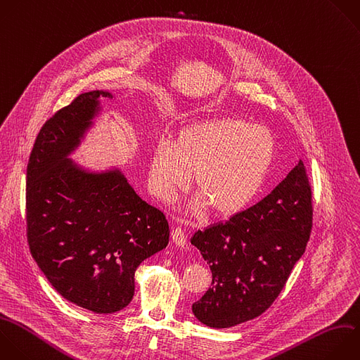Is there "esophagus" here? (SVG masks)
<instances>
[{
  "instance_id": "esophagus-1",
  "label": "esophagus",
  "mask_w": 360,
  "mask_h": 360,
  "mask_svg": "<svg viewBox=\"0 0 360 360\" xmlns=\"http://www.w3.org/2000/svg\"><path fill=\"white\" fill-rule=\"evenodd\" d=\"M172 238H173V242L180 246V248H184L186 242H187V238H186V233H184V229L181 226H176L173 231H172Z\"/></svg>"
}]
</instances>
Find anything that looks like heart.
I'll return each instance as SVG.
<instances>
[{"instance_id": "obj_1", "label": "heart", "mask_w": 360, "mask_h": 360, "mask_svg": "<svg viewBox=\"0 0 360 360\" xmlns=\"http://www.w3.org/2000/svg\"><path fill=\"white\" fill-rule=\"evenodd\" d=\"M276 156L269 129L240 118H214L183 128L174 143H156L149 166V183L162 200H172L193 186L215 215L245 208L259 193Z\"/></svg>"}]
</instances>
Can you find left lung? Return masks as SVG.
<instances>
[{"mask_svg":"<svg viewBox=\"0 0 360 360\" xmlns=\"http://www.w3.org/2000/svg\"><path fill=\"white\" fill-rule=\"evenodd\" d=\"M311 186L302 160L263 200L191 236L210 264L211 288L193 304L207 326L229 328L263 314L305 252L312 228Z\"/></svg>","mask_w":360,"mask_h":360,"instance_id":"left-lung-1","label":"left lung"}]
</instances>
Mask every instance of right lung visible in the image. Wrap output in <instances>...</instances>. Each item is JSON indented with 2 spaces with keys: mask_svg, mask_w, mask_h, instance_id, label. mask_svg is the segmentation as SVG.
I'll return each mask as SVG.
<instances>
[{
  "mask_svg": "<svg viewBox=\"0 0 360 360\" xmlns=\"http://www.w3.org/2000/svg\"><path fill=\"white\" fill-rule=\"evenodd\" d=\"M107 91L76 97L41 128L27 169V236L32 257L70 302L97 314L125 308L135 270L169 243V222L120 170L89 173L68 155Z\"/></svg>",
  "mask_w": 360,
  "mask_h": 360,
  "instance_id": "1",
  "label": "right lung"
}]
</instances>
